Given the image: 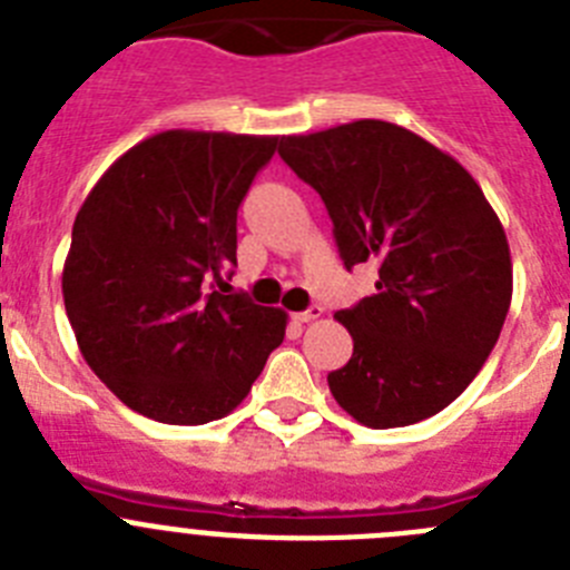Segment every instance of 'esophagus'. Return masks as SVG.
Returning <instances> with one entry per match:
<instances>
[{
	"mask_svg": "<svg viewBox=\"0 0 570 570\" xmlns=\"http://www.w3.org/2000/svg\"><path fill=\"white\" fill-rule=\"evenodd\" d=\"M321 315H323L321 306H309L306 312H295V315H292V321H295V323H312V321H321Z\"/></svg>",
	"mask_w": 570,
	"mask_h": 570,
	"instance_id": "34e87169",
	"label": "esophagus"
}]
</instances>
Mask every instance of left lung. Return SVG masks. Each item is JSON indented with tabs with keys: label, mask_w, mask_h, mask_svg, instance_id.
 <instances>
[{
	"label": "left lung",
	"mask_w": 570,
	"mask_h": 570,
	"mask_svg": "<svg viewBox=\"0 0 570 570\" xmlns=\"http://www.w3.org/2000/svg\"><path fill=\"white\" fill-rule=\"evenodd\" d=\"M278 154L321 194L345 267H380L376 295L334 315L354 354L328 391L374 430L435 416L483 368L512 303L498 213L459 159L387 120L286 135Z\"/></svg>",
	"instance_id": "8db88e82"
}]
</instances>
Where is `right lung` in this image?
<instances>
[{
  "label": "right lung",
  "mask_w": 570,
  "mask_h": 570,
  "mask_svg": "<svg viewBox=\"0 0 570 570\" xmlns=\"http://www.w3.org/2000/svg\"><path fill=\"white\" fill-rule=\"evenodd\" d=\"M275 146L159 131L117 157L78 210L61 275L69 326L98 380L154 422L227 416L284 343V309L225 295L238 205Z\"/></svg>",
  "instance_id": "1"
}]
</instances>
